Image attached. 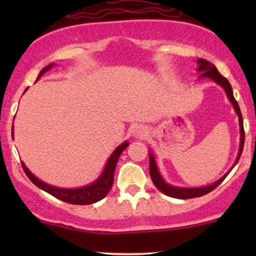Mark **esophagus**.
<instances>
[{
  "label": "esophagus",
  "instance_id": "1",
  "mask_svg": "<svg viewBox=\"0 0 256 256\" xmlns=\"http://www.w3.org/2000/svg\"><path fill=\"white\" fill-rule=\"evenodd\" d=\"M132 134L136 138H143L148 134V130H146V126L143 125H136L132 130Z\"/></svg>",
  "mask_w": 256,
  "mask_h": 256
}]
</instances>
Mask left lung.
I'll list each match as a JSON object with an SVG mask.
<instances>
[{"mask_svg": "<svg viewBox=\"0 0 256 256\" xmlns=\"http://www.w3.org/2000/svg\"><path fill=\"white\" fill-rule=\"evenodd\" d=\"M198 71L201 73V76H200V77H201V78L202 77H207V78L213 79L216 83H218L220 86H222V89L225 90V92H226V95H228V100H230L232 106H234V110H236L237 116H238L240 140V152H238V155H237L236 162H234V165H236V164L238 162L240 154H242L243 146H244V128H243V118H242V113H240V106L234 98V92H232L231 84L228 83V79H226L225 77H222V76L220 74L218 70H216V67L214 66L213 64H210V61L204 60V58H198ZM234 165L232 166V168H234ZM149 172H150V177H152V183L155 184V186H156L161 192L165 194V195H167V196H171V198H182V200L200 198V196H204V195H206V194L210 192L212 190L216 189V188L218 186V185L226 178V176H228V173H226L225 176H222V177L220 178L219 180H216V183L207 185V186H202V188L173 186V185L167 184L166 182L164 180V178L161 177V174H160V172H158L156 162H155V158H154V156H152V152H149Z\"/></svg>", "mask_w": 256, "mask_h": 256, "instance_id": "obj_1", "label": "left lung"}]
</instances>
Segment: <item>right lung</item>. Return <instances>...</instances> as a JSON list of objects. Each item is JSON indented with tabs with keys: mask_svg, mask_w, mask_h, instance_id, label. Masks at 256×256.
Here are the masks:
<instances>
[{
	"mask_svg": "<svg viewBox=\"0 0 256 256\" xmlns=\"http://www.w3.org/2000/svg\"><path fill=\"white\" fill-rule=\"evenodd\" d=\"M52 64H50L46 67H44L42 71L40 72V74H38L37 79L42 77L43 73L49 71L52 67ZM12 137H13V126H12ZM128 142H124L122 144H120L116 150L112 152L107 164H106L104 172L101 173V176H100L94 183L86 185V186L78 188V189H61V188L52 186V185L44 183V182L40 180L36 176H34L30 171H28V168L25 166L24 162H22V170H24L26 176H28L32 183L40 188V189L50 194L54 198L72 204H91L100 201V200H102L108 192H110L112 185H113L114 171H116V162H118L120 154L128 148Z\"/></svg>",
	"mask_w": 256,
	"mask_h": 256,
	"instance_id": "obj_1",
	"label": "right lung"
}]
</instances>
